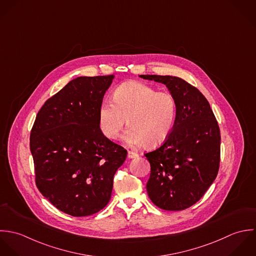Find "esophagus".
Listing matches in <instances>:
<instances>
[{"label": "esophagus", "instance_id": "34e87169", "mask_svg": "<svg viewBox=\"0 0 256 256\" xmlns=\"http://www.w3.org/2000/svg\"><path fill=\"white\" fill-rule=\"evenodd\" d=\"M138 156V154L134 152H128V158H136Z\"/></svg>", "mask_w": 256, "mask_h": 256}]
</instances>
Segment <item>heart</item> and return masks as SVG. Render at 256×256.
Instances as JSON below:
<instances>
[{
  "mask_svg": "<svg viewBox=\"0 0 256 256\" xmlns=\"http://www.w3.org/2000/svg\"><path fill=\"white\" fill-rule=\"evenodd\" d=\"M177 106L169 92H158L140 82H128L114 93L112 100H104L99 108V124L110 140L118 136L128 124L130 128L122 140L128 146L148 148L162 144L171 134L176 120Z\"/></svg>",
  "mask_w": 256,
  "mask_h": 256,
  "instance_id": "1",
  "label": "heart"
}]
</instances>
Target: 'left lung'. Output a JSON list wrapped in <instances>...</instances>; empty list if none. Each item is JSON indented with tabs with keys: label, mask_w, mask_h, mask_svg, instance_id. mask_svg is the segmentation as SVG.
<instances>
[{
	"label": "left lung",
	"mask_w": 256,
	"mask_h": 256,
	"mask_svg": "<svg viewBox=\"0 0 256 256\" xmlns=\"http://www.w3.org/2000/svg\"><path fill=\"white\" fill-rule=\"evenodd\" d=\"M164 84L176 101V120L165 142L146 157L150 163L148 194L155 206L181 210L196 204L216 179L220 132L204 95L175 76L140 75Z\"/></svg>",
	"instance_id": "1"
}]
</instances>
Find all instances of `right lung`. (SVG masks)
Returning a JSON list of instances; mask_svg holds the SVG:
<instances>
[{
  "label": "right lung",
  "mask_w": 256,
  "mask_h": 256,
  "mask_svg": "<svg viewBox=\"0 0 256 256\" xmlns=\"http://www.w3.org/2000/svg\"><path fill=\"white\" fill-rule=\"evenodd\" d=\"M114 75L77 77L38 112L30 132L36 183L61 212H98L108 203L114 175L128 152L106 138L99 108Z\"/></svg>",
  "instance_id": "obj_1"
}]
</instances>
